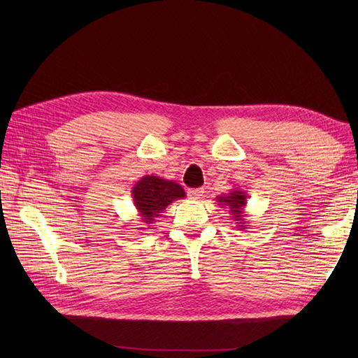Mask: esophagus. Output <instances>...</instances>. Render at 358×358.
I'll use <instances>...</instances> for the list:
<instances>
[{
  "label": "esophagus",
  "instance_id": "obj_1",
  "mask_svg": "<svg viewBox=\"0 0 358 358\" xmlns=\"http://www.w3.org/2000/svg\"><path fill=\"white\" fill-rule=\"evenodd\" d=\"M203 194H204V190H203V189H190V190H189V196H190V199H193V200L201 199Z\"/></svg>",
  "mask_w": 358,
  "mask_h": 358
}]
</instances>
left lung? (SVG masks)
I'll use <instances>...</instances> for the list:
<instances>
[{
    "label": "left lung",
    "instance_id": "obj_1",
    "mask_svg": "<svg viewBox=\"0 0 358 358\" xmlns=\"http://www.w3.org/2000/svg\"><path fill=\"white\" fill-rule=\"evenodd\" d=\"M216 200L220 204L222 209H224V206L229 209V215L236 222V228L239 231L248 229V224H245L247 220L243 219L245 217V212H243V209H245V204H247L245 192L241 190L239 187H235V189L231 190L228 194L217 196Z\"/></svg>",
    "mask_w": 358,
    "mask_h": 358
}]
</instances>
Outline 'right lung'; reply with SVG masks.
Instances as JSON below:
<instances>
[{
    "label": "right lung",
    "mask_w": 358,
    "mask_h": 358,
    "mask_svg": "<svg viewBox=\"0 0 358 358\" xmlns=\"http://www.w3.org/2000/svg\"><path fill=\"white\" fill-rule=\"evenodd\" d=\"M131 197L142 223L145 227H150V223L161 216L168 204L184 199L185 192L176 181L164 180L158 176H145L131 187Z\"/></svg>",
    "instance_id": "1"
}]
</instances>
